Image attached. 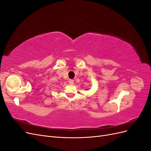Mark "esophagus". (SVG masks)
Returning a JSON list of instances; mask_svg holds the SVG:
<instances>
[{
    "mask_svg": "<svg viewBox=\"0 0 151 151\" xmlns=\"http://www.w3.org/2000/svg\"><path fill=\"white\" fill-rule=\"evenodd\" d=\"M68 83H69V84H70V85H73L74 84V80L70 79L69 81H68Z\"/></svg>",
    "mask_w": 151,
    "mask_h": 151,
    "instance_id": "34e87169",
    "label": "esophagus"
}]
</instances>
